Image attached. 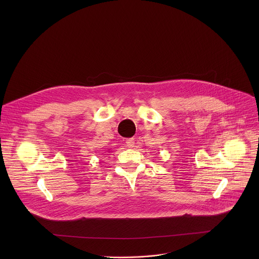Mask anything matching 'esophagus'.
<instances>
[{"instance_id":"esophagus-1","label":"esophagus","mask_w":259,"mask_h":259,"mask_svg":"<svg viewBox=\"0 0 259 259\" xmlns=\"http://www.w3.org/2000/svg\"><path fill=\"white\" fill-rule=\"evenodd\" d=\"M134 139L133 138H129V139H127L126 140V144H127V146L128 147H130V149H132V147L134 146Z\"/></svg>"}]
</instances>
